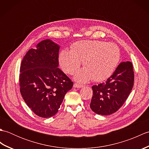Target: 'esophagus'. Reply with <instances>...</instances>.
<instances>
[{"label": "esophagus", "mask_w": 149, "mask_h": 149, "mask_svg": "<svg viewBox=\"0 0 149 149\" xmlns=\"http://www.w3.org/2000/svg\"><path fill=\"white\" fill-rule=\"evenodd\" d=\"M84 86V85H83V84H78V83H74V87H75V88H82V87H83Z\"/></svg>", "instance_id": "1"}]
</instances>
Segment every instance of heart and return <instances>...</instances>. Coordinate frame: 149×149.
Returning <instances> with one entry per match:
<instances>
[{
  "label": "heart",
  "instance_id": "heart-1",
  "mask_svg": "<svg viewBox=\"0 0 149 149\" xmlns=\"http://www.w3.org/2000/svg\"><path fill=\"white\" fill-rule=\"evenodd\" d=\"M120 59L118 46L99 40L79 41L72 45L71 51L63 50L59 55L60 65L66 74H73L83 61L84 68L75 74V79L81 82L106 80L115 72Z\"/></svg>",
  "mask_w": 149,
  "mask_h": 149
}]
</instances>
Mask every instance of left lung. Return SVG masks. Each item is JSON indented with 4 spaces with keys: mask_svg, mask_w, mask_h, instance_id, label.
<instances>
[{
    "mask_svg": "<svg viewBox=\"0 0 149 149\" xmlns=\"http://www.w3.org/2000/svg\"><path fill=\"white\" fill-rule=\"evenodd\" d=\"M133 66L122 62L105 83L92 86L90 107L94 113L109 115L117 111L127 100L134 85Z\"/></svg>",
    "mask_w": 149,
    "mask_h": 149,
    "instance_id": "8db88e82",
    "label": "left lung"
}]
</instances>
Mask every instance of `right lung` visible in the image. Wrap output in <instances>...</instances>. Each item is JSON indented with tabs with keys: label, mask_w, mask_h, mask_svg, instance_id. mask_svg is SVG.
<instances>
[{
	"label": "right lung",
	"mask_w": 149,
	"mask_h": 149,
	"mask_svg": "<svg viewBox=\"0 0 149 149\" xmlns=\"http://www.w3.org/2000/svg\"><path fill=\"white\" fill-rule=\"evenodd\" d=\"M59 46L50 40H43L35 49L27 52L19 75L22 97L34 114L42 118L58 113L73 82L58 68Z\"/></svg>",
	"instance_id": "obj_1"
}]
</instances>
